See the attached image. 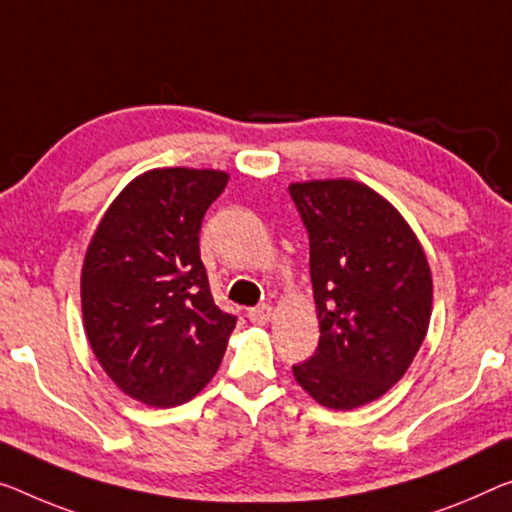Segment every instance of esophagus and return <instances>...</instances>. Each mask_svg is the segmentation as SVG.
<instances>
[{
  "instance_id": "1",
  "label": "esophagus",
  "mask_w": 512,
  "mask_h": 512,
  "mask_svg": "<svg viewBox=\"0 0 512 512\" xmlns=\"http://www.w3.org/2000/svg\"><path fill=\"white\" fill-rule=\"evenodd\" d=\"M247 318L254 322V325H265V322H270V318H272V306H267V304L254 306V309H249Z\"/></svg>"
}]
</instances>
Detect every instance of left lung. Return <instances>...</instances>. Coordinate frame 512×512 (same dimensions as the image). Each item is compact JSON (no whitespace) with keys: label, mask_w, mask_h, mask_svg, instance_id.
Wrapping results in <instances>:
<instances>
[{"label":"left lung","mask_w":512,"mask_h":512,"mask_svg":"<svg viewBox=\"0 0 512 512\" xmlns=\"http://www.w3.org/2000/svg\"><path fill=\"white\" fill-rule=\"evenodd\" d=\"M309 233L320 320L313 355L293 366L320 405L352 410L387 393L428 332L432 277L426 254L396 208L355 180L288 187Z\"/></svg>","instance_id":"obj_1"}]
</instances>
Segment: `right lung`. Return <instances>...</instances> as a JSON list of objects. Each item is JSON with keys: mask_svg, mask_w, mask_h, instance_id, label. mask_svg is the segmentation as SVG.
Returning a JSON list of instances; mask_svg holds the SVG:
<instances>
[{"mask_svg": "<svg viewBox=\"0 0 512 512\" xmlns=\"http://www.w3.org/2000/svg\"><path fill=\"white\" fill-rule=\"evenodd\" d=\"M226 183L222 171H148L116 196L86 249V336L141 403L183 405L222 364L238 316L212 300L199 231Z\"/></svg>", "mask_w": 512, "mask_h": 512, "instance_id": "add662e5", "label": "right lung"}]
</instances>
